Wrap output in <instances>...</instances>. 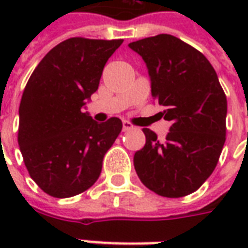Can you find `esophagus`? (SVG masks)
I'll list each match as a JSON object with an SVG mask.
<instances>
[{"mask_svg": "<svg viewBox=\"0 0 248 248\" xmlns=\"http://www.w3.org/2000/svg\"><path fill=\"white\" fill-rule=\"evenodd\" d=\"M122 126H124V131H130V130L134 129V126H133V124H130L129 121H124V124H122Z\"/></svg>", "mask_w": 248, "mask_h": 248, "instance_id": "obj_1", "label": "esophagus"}]
</instances>
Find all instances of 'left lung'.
Masks as SVG:
<instances>
[{
    "mask_svg": "<svg viewBox=\"0 0 248 248\" xmlns=\"http://www.w3.org/2000/svg\"><path fill=\"white\" fill-rule=\"evenodd\" d=\"M149 69L151 94L165 108L171 127L159 140L143 129L145 146L135 153L140 182L158 195L186 197L213 174L226 140L227 99L202 53L170 34L129 44Z\"/></svg>",
    "mask_w": 248,
    "mask_h": 248,
    "instance_id": "8db88e82",
    "label": "left lung"
}]
</instances>
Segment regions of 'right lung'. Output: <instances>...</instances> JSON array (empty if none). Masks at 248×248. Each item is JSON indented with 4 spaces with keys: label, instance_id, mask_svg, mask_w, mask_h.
I'll use <instances>...</instances> for the list:
<instances>
[{
    "label": "right lung",
    "instance_id": "obj_1",
    "mask_svg": "<svg viewBox=\"0 0 248 248\" xmlns=\"http://www.w3.org/2000/svg\"><path fill=\"white\" fill-rule=\"evenodd\" d=\"M122 42L69 38L42 58L25 86L19 150L31 179L50 197L70 198L90 188L122 130L117 117L98 124L82 111Z\"/></svg>",
    "mask_w": 248,
    "mask_h": 248
}]
</instances>
